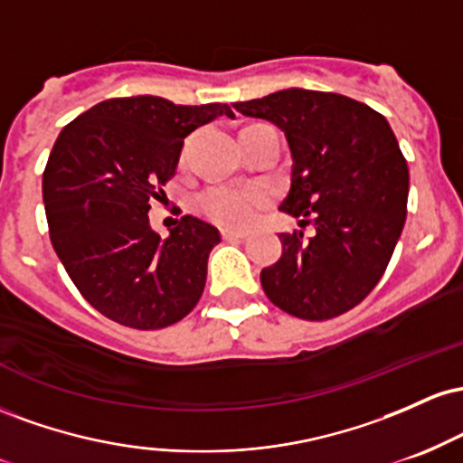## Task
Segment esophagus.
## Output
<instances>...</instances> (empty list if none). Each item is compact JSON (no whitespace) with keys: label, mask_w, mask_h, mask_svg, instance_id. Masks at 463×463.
Listing matches in <instances>:
<instances>
[{"label":"esophagus","mask_w":463,"mask_h":463,"mask_svg":"<svg viewBox=\"0 0 463 463\" xmlns=\"http://www.w3.org/2000/svg\"><path fill=\"white\" fill-rule=\"evenodd\" d=\"M222 237H224L226 241H241V239L248 237V232L231 231V228H222Z\"/></svg>","instance_id":"34e87169"}]
</instances>
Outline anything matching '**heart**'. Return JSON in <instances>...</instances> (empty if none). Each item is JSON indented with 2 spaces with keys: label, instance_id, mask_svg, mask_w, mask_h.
Here are the masks:
<instances>
[{
  "label": "heart",
  "instance_id": "heart-1",
  "mask_svg": "<svg viewBox=\"0 0 463 463\" xmlns=\"http://www.w3.org/2000/svg\"><path fill=\"white\" fill-rule=\"evenodd\" d=\"M269 202V191L263 187H239V184H213L200 194L202 213L222 226H248L259 211Z\"/></svg>",
  "mask_w": 463,
  "mask_h": 463
}]
</instances>
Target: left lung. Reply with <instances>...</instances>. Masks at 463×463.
I'll return each mask as SVG.
<instances>
[{
  "label": "left lung",
  "mask_w": 463,
  "mask_h": 463,
  "mask_svg": "<svg viewBox=\"0 0 463 463\" xmlns=\"http://www.w3.org/2000/svg\"><path fill=\"white\" fill-rule=\"evenodd\" d=\"M285 132L291 189L280 211L302 231L283 232V254L261 272L279 309L331 320L357 307L383 276L407 217L409 169L390 124L339 93L285 89L232 104Z\"/></svg>",
  "instance_id": "left-lung-1"
}]
</instances>
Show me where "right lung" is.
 <instances>
[{
    "label": "right lung",
    "instance_id": "obj_1",
    "mask_svg": "<svg viewBox=\"0 0 463 463\" xmlns=\"http://www.w3.org/2000/svg\"><path fill=\"white\" fill-rule=\"evenodd\" d=\"M220 115L235 117L228 104L113 98L58 135L43 172L52 246L84 300L109 320L154 331L198 305L220 231L184 215L161 239L147 211L176 174L184 137Z\"/></svg>",
    "mask_w": 463,
    "mask_h": 463
}]
</instances>
